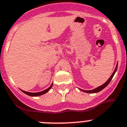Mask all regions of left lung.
I'll list each match as a JSON object with an SVG mask.
<instances>
[{"label":"left lung","instance_id":"left-lung-1","mask_svg":"<svg viewBox=\"0 0 127 127\" xmlns=\"http://www.w3.org/2000/svg\"><path fill=\"white\" fill-rule=\"evenodd\" d=\"M117 66H118V64H117V65L116 67H115V70H114V72H113L112 75L111 76H110V77L109 78V80H108L104 84H103V85H101V86H99V87L96 88L94 89V90H88V91H85V90H81V91H83V92L87 93H97V92H99V91H101V90H102L104 88H106V86H107L108 84H109V83H110V81H111V80H112V79L113 76H114V74H115V72H116L117 69Z\"/></svg>","mask_w":127,"mask_h":127}]
</instances>
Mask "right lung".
<instances>
[{
  "label": "right lung",
  "instance_id": "add662e5",
  "mask_svg": "<svg viewBox=\"0 0 127 127\" xmlns=\"http://www.w3.org/2000/svg\"><path fill=\"white\" fill-rule=\"evenodd\" d=\"M52 85H53V83H52V85H51V86H50L49 88H48L47 89H46V90H44V91H41V92H38V93H30V92H27V91H23V90H21V91H22L23 93H24L26 94V95H28V96H41V95H44V94H45V93H46L47 92H48V91H49L50 90H51V88H52Z\"/></svg>",
  "mask_w": 127,
  "mask_h": 127
}]
</instances>
